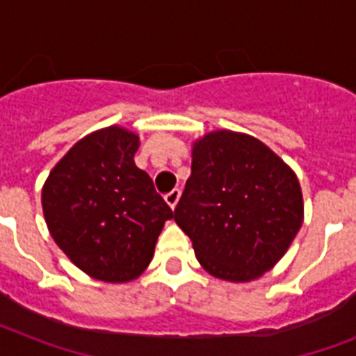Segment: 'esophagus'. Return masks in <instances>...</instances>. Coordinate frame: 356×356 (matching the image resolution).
Returning <instances> with one entry per match:
<instances>
[{
    "mask_svg": "<svg viewBox=\"0 0 356 356\" xmlns=\"http://www.w3.org/2000/svg\"><path fill=\"white\" fill-rule=\"evenodd\" d=\"M179 197H181V190H172V192H170V194H166V197H164L172 211L175 209V207H177Z\"/></svg>",
    "mask_w": 356,
    "mask_h": 356,
    "instance_id": "34e87169",
    "label": "esophagus"
}]
</instances>
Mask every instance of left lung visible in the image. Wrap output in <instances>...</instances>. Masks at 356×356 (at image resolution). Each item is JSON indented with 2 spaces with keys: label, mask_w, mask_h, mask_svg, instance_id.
<instances>
[{
  "label": "left lung",
  "mask_w": 356,
  "mask_h": 356,
  "mask_svg": "<svg viewBox=\"0 0 356 356\" xmlns=\"http://www.w3.org/2000/svg\"><path fill=\"white\" fill-rule=\"evenodd\" d=\"M173 218L207 273L249 282L270 271L299 233L303 194L268 145L220 129L192 145V173Z\"/></svg>",
  "instance_id": "8db88e82"
}]
</instances>
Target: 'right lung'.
Here are the masks:
<instances>
[{"label":"right lung","mask_w":356,"mask_h":356,"mask_svg":"<svg viewBox=\"0 0 356 356\" xmlns=\"http://www.w3.org/2000/svg\"><path fill=\"white\" fill-rule=\"evenodd\" d=\"M138 134L120 125L86 134L55 164L42 188L47 229L92 279L129 282L144 273L172 209L134 164Z\"/></svg>","instance_id":"add662e5"}]
</instances>
